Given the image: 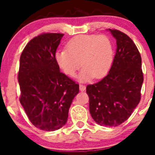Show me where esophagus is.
<instances>
[{"label": "esophagus", "instance_id": "34e87169", "mask_svg": "<svg viewBox=\"0 0 155 155\" xmlns=\"http://www.w3.org/2000/svg\"><path fill=\"white\" fill-rule=\"evenodd\" d=\"M85 89H86V86L84 85H79V90L81 91H85Z\"/></svg>", "mask_w": 155, "mask_h": 155}]
</instances>
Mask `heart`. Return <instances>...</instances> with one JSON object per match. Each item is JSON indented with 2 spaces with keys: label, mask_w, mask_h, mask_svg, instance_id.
<instances>
[{
  "label": "heart",
  "mask_w": 155,
  "mask_h": 155,
  "mask_svg": "<svg viewBox=\"0 0 155 155\" xmlns=\"http://www.w3.org/2000/svg\"><path fill=\"white\" fill-rule=\"evenodd\" d=\"M67 49L55 53V60L60 68L73 76L79 67H83L79 79L86 81L103 77L107 74L113 61V46L110 38L101 34H81L70 39Z\"/></svg>",
  "instance_id": "1"
}]
</instances>
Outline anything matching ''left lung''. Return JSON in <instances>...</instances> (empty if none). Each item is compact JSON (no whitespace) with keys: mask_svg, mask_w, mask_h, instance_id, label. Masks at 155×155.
Masks as SVG:
<instances>
[{"mask_svg":"<svg viewBox=\"0 0 155 155\" xmlns=\"http://www.w3.org/2000/svg\"><path fill=\"white\" fill-rule=\"evenodd\" d=\"M109 31L116 39L113 63L104 79L87 85L86 93L95 122L116 127L129 118L140 103L143 73L141 55L134 41L118 30Z\"/></svg>","mask_w":155,"mask_h":155,"instance_id":"1","label":"left lung"}]
</instances>
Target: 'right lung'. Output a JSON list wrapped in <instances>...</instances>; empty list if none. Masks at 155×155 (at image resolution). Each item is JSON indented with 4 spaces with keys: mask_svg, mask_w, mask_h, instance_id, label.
Masks as SVG:
<instances>
[{
    "mask_svg": "<svg viewBox=\"0 0 155 155\" xmlns=\"http://www.w3.org/2000/svg\"><path fill=\"white\" fill-rule=\"evenodd\" d=\"M63 34L43 33L26 45L20 57L19 101L32 124L54 131L68 121L79 84L59 70L55 52Z\"/></svg>",
    "mask_w": 155,
    "mask_h": 155,
    "instance_id": "add662e5",
    "label": "right lung"
}]
</instances>
